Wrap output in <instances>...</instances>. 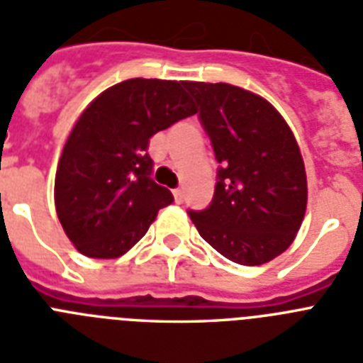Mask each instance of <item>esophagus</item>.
Segmentation results:
<instances>
[{"mask_svg":"<svg viewBox=\"0 0 363 363\" xmlns=\"http://www.w3.org/2000/svg\"><path fill=\"white\" fill-rule=\"evenodd\" d=\"M173 197H175L177 203H182L184 201V191L181 188H177V190H173Z\"/></svg>","mask_w":363,"mask_h":363,"instance_id":"1","label":"esophagus"}]
</instances>
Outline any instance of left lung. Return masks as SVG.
I'll return each mask as SVG.
<instances>
[{
	"label": "left lung",
	"instance_id": "left-lung-1",
	"mask_svg": "<svg viewBox=\"0 0 363 363\" xmlns=\"http://www.w3.org/2000/svg\"><path fill=\"white\" fill-rule=\"evenodd\" d=\"M211 138L218 182L194 225L223 257L246 267L293 244L308 205V181L293 130L263 96L231 84L184 82Z\"/></svg>",
	"mask_w": 363,
	"mask_h": 363
}]
</instances>
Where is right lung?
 <instances>
[{"mask_svg": "<svg viewBox=\"0 0 363 363\" xmlns=\"http://www.w3.org/2000/svg\"><path fill=\"white\" fill-rule=\"evenodd\" d=\"M184 82L132 78L102 91L72 126L55 173V211L79 253L117 259L172 191L152 181L149 140L196 113Z\"/></svg>", "mask_w": 363, "mask_h": 363, "instance_id": "right-lung-1", "label": "right lung"}]
</instances>
